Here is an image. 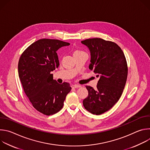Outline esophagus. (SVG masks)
I'll return each instance as SVG.
<instances>
[{"label":"esophagus","instance_id":"esophagus-1","mask_svg":"<svg viewBox=\"0 0 150 150\" xmlns=\"http://www.w3.org/2000/svg\"><path fill=\"white\" fill-rule=\"evenodd\" d=\"M81 86L80 85H77V84H74V85H72V87L74 88H79L81 87Z\"/></svg>","mask_w":150,"mask_h":150}]
</instances>
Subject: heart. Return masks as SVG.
Returning <instances> with one entry per match:
<instances>
[{
  "mask_svg": "<svg viewBox=\"0 0 150 150\" xmlns=\"http://www.w3.org/2000/svg\"><path fill=\"white\" fill-rule=\"evenodd\" d=\"M83 53L81 51H79V50H76L75 52H74V54H79V53Z\"/></svg>",
  "mask_w": 150,
  "mask_h": 150,
  "instance_id": "b5f03b06",
  "label": "heart"
}]
</instances>
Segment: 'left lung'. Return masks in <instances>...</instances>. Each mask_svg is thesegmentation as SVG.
Returning a JSON list of instances; mask_svg holds the SVG:
<instances>
[{
  "label": "left lung",
  "mask_w": 150,
  "mask_h": 150,
  "mask_svg": "<svg viewBox=\"0 0 150 150\" xmlns=\"http://www.w3.org/2000/svg\"><path fill=\"white\" fill-rule=\"evenodd\" d=\"M81 42L90 51L89 69L99 78L96 90L86 85L88 96L83 105L91 113L99 115L110 110L121 97L127 76V62L122 50L114 42L94 38Z\"/></svg>",
  "instance_id": "1"
}]
</instances>
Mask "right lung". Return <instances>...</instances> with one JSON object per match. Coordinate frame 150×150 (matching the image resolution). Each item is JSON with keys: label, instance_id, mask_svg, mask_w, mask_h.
<instances>
[{"label": "right lung", "instance_id": "obj_1", "mask_svg": "<svg viewBox=\"0 0 150 150\" xmlns=\"http://www.w3.org/2000/svg\"><path fill=\"white\" fill-rule=\"evenodd\" d=\"M70 44L55 39L42 38L33 42L21 54L18 74L24 91L33 106L47 116L60 111L70 84L57 82L51 72L59 65L56 51Z\"/></svg>", "mask_w": 150, "mask_h": 150}]
</instances>
